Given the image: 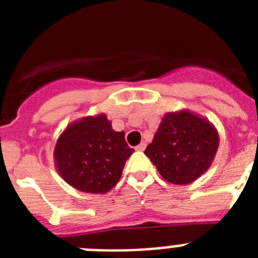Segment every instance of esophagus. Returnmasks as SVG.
<instances>
[{"mask_svg": "<svg viewBox=\"0 0 258 258\" xmlns=\"http://www.w3.org/2000/svg\"><path fill=\"white\" fill-rule=\"evenodd\" d=\"M145 149H146V143L145 142H141L140 145L136 147V150H138V151H143Z\"/></svg>", "mask_w": 258, "mask_h": 258, "instance_id": "34e87169", "label": "esophagus"}]
</instances>
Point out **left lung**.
<instances>
[{"mask_svg": "<svg viewBox=\"0 0 258 258\" xmlns=\"http://www.w3.org/2000/svg\"><path fill=\"white\" fill-rule=\"evenodd\" d=\"M218 145V132L208 118L183 108L164 115L145 154L165 181L188 184L211 168Z\"/></svg>", "mask_w": 258, "mask_h": 258, "instance_id": "1", "label": "left lung"}]
</instances>
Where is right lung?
<instances>
[{
  "mask_svg": "<svg viewBox=\"0 0 258 258\" xmlns=\"http://www.w3.org/2000/svg\"><path fill=\"white\" fill-rule=\"evenodd\" d=\"M124 132H115L104 113L76 120L56 140L54 164L61 178L83 192L106 194L116 186L134 152Z\"/></svg>",
  "mask_w": 258,
  "mask_h": 258,
  "instance_id": "1",
  "label": "right lung"
}]
</instances>
